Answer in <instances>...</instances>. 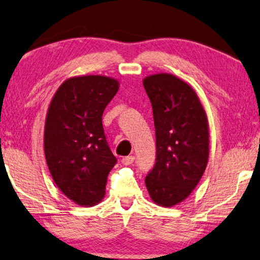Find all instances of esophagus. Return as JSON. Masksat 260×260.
<instances>
[{
  "label": "esophagus",
  "instance_id": "34e87169",
  "mask_svg": "<svg viewBox=\"0 0 260 260\" xmlns=\"http://www.w3.org/2000/svg\"><path fill=\"white\" fill-rule=\"evenodd\" d=\"M134 160H135V157H134L133 155H129V156H124V157H122L121 162H122V165H123V166H130L131 163L134 162Z\"/></svg>",
  "mask_w": 260,
  "mask_h": 260
}]
</instances>
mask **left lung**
<instances>
[{
    "mask_svg": "<svg viewBox=\"0 0 260 260\" xmlns=\"http://www.w3.org/2000/svg\"><path fill=\"white\" fill-rule=\"evenodd\" d=\"M153 107L156 162L145 178L152 201L171 208L197 187L209 160V123L198 93L169 73L143 80Z\"/></svg>",
    "mask_w": 260,
    "mask_h": 260,
    "instance_id": "1",
    "label": "left lung"
}]
</instances>
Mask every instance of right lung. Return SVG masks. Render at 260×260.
Here are the masks:
<instances>
[{"mask_svg":"<svg viewBox=\"0 0 260 260\" xmlns=\"http://www.w3.org/2000/svg\"><path fill=\"white\" fill-rule=\"evenodd\" d=\"M118 88L120 82L109 76H73L62 82L49 105L44 126L49 171L57 187L82 207L102 202L116 163L102 117Z\"/></svg>","mask_w":260,"mask_h":260,"instance_id":"obj_1","label":"right lung"}]
</instances>
